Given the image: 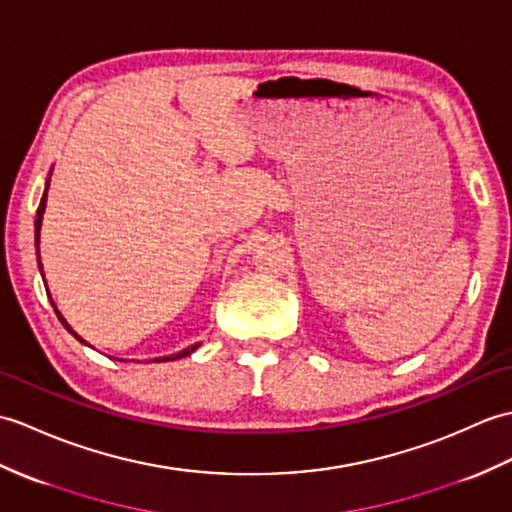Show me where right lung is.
<instances>
[{
  "label": "right lung",
  "mask_w": 512,
  "mask_h": 512,
  "mask_svg": "<svg viewBox=\"0 0 512 512\" xmlns=\"http://www.w3.org/2000/svg\"><path fill=\"white\" fill-rule=\"evenodd\" d=\"M47 192V189H45ZM43 211H45V194H43V198H41V202H39V209H37V220H34V240H37V246H39V231H41V220H43ZM39 268H41V259H39ZM56 316L61 318V323L69 329V325L65 323V318L58 314V310H56ZM71 331V329H69ZM71 334H74V331H71ZM76 336V334H74ZM78 338V336H76ZM80 342H85L82 338H78ZM196 347L198 344H194V347H189V349H185V351H181V353H176V355H170V358H159V360H154V362H168V360H176V358H185V355H189L192 351H196Z\"/></svg>",
  "instance_id": "right-lung-1"
}]
</instances>
